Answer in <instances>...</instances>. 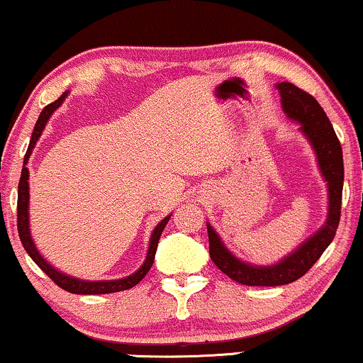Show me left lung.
Here are the masks:
<instances>
[{"mask_svg":"<svg viewBox=\"0 0 363 363\" xmlns=\"http://www.w3.org/2000/svg\"><path fill=\"white\" fill-rule=\"evenodd\" d=\"M276 89H279L282 111L291 121L301 123L299 130L304 133L314 148L320 173L327 182L329 210H327L325 225L319 231L307 238L297 250L272 266H255L238 259L225 246L210 223H206L213 262L228 277L245 286H284L299 279L315 264L322 252L334 240L340 221L344 158H342V147L334 127L329 117L325 116L324 108L311 94L291 82L276 84Z\"/></svg>","mask_w":363,"mask_h":363,"instance_id":"8db88e82","label":"left lung"}]
</instances>
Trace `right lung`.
Listing matches in <instances>:
<instances>
[{
	"mask_svg": "<svg viewBox=\"0 0 363 363\" xmlns=\"http://www.w3.org/2000/svg\"><path fill=\"white\" fill-rule=\"evenodd\" d=\"M67 92H64L57 101H54L51 104H48L46 107L43 108V112L39 113V118L34 125L31 140H29V147L26 155H24V163H23V170H21V178H19V185H18V233H19V240H21L24 250L31 259L36 262V264L41 267V269L46 272V274L51 277V279L56 282L59 287H62L64 291L72 292V294H111V292H118V291H125L130 289V287L137 286L140 282L150 267L153 264V259H155V252H157V246H158V240H160L163 230H165L168 220H170L172 215H168L163 218V220L158 223L153 230L152 236H150V245H148V251H147V257L143 261V264L138 267V271L133 272V274L123 277V279H113V281H82L77 279L74 276H67L62 274L61 271H57L56 267H52L49 262L44 259L41 256V252L36 250V245H34L33 238H31V231H29V172L26 168V163L29 160V155H31L34 145L41 137V133L46 127V123L49 121V117L52 116V112L59 108V106L66 101Z\"/></svg>",
	"mask_w": 363,
	"mask_h": 363,
	"instance_id": "add662e5",
	"label": "right lung"
}]
</instances>
